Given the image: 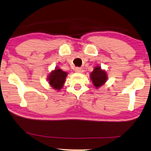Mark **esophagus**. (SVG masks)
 Masks as SVG:
<instances>
[{
    "label": "esophagus",
    "instance_id": "34e87169",
    "mask_svg": "<svg viewBox=\"0 0 151 151\" xmlns=\"http://www.w3.org/2000/svg\"><path fill=\"white\" fill-rule=\"evenodd\" d=\"M75 71L77 72V73H81L82 71L81 68H79V67H76V68H75Z\"/></svg>",
    "mask_w": 151,
    "mask_h": 151
}]
</instances>
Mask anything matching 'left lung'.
Here are the masks:
<instances>
[{"label":"left lung","mask_w":151,"mask_h":151,"mask_svg":"<svg viewBox=\"0 0 151 151\" xmlns=\"http://www.w3.org/2000/svg\"><path fill=\"white\" fill-rule=\"evenodd\" d=\"M90 78L96 88H99L106 83L108 79L106 72L102 70L99 66H96L90 73Z\"/></svg>","instance_id":"8db88e82"}]
</instances>
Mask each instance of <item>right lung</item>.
I'll use <instances>...</instances> for the list:
<instances>
[{
	"label": "right lung",
	"instance_id": "obj_1",
	"mask_svg": "<svg viewBox=\"0 0 151 151\" xmlns=\"http://www.w3.org/2000/svg\"><path fill=\"white\" fill-rule=\"evenodd\" d=\"M67 74L66 72L57 67L48 75L47 80L50 85L56 90H60L64 86Z\"/></svg>",
	"mask_w": 151,
	"mask_h": 151
}]
</instances>
